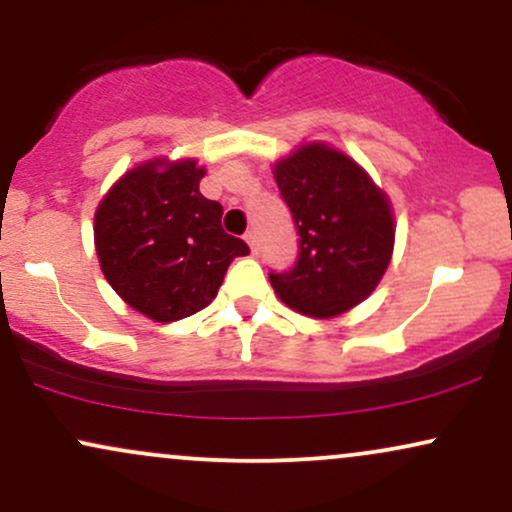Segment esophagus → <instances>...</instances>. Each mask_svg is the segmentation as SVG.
Segmentation results:
<instances>
[{"mask_svg":"<svg viewBox=\"0 0 512 512\" xmlns=\"http://www.w3.org/2000/svg\"><path fill=\"white\" fill-rule=\"evenodd\" d=\"M245 243L250 245L252 252L260 250V238H257V231H248V233H245Z\"/></svg>","mask_w":512,"mask_h":512,"instance_id":"obj_1","label":"esophagus"}]
</instances>
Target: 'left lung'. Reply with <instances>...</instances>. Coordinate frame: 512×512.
Returning a JSON list of instances; mask_svg holds the SVG:
<instances>
[{
    "instance_id": "left-lung-1",
    "label": "left lung",
    "mask_w": 512,
    "mask_h": 512,
    "mask_svg": "<svg viewBox=\"0 0 512 512\" xmlns=\"http://www.w3.org/2000/svg\"><path fill=\"white\" fill-rule=\"evenodd\" d=\"M298 228V260L269 274L274 293L310 317H337L366 301L395 250L390 199L354 158L313 142L274 163Z\"/></svg>"
}]
</instances>
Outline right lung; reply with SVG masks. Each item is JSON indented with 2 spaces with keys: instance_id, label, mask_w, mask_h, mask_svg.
Here are the masks:
<instances>
[{
  "instance_id": "1",
  "label": "right lung",
  "mask_w": 512,
  "mask_h": 512,
  "mask_svg": "<svg viewBox=\"0 0 512 512\" xmlns=\"http://www.w3.org/2000/svg\"><path fill=\"white\" fill-rule=\"evenodd\" d=\"M195 158H154L127 170L96 209L101 269L129 308L175 322L214 301L228 264L248 255L221 228L223 207L199 192Z\"/></svg>"
}]
</instances>
